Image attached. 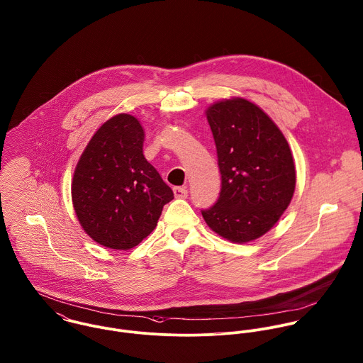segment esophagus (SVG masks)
Here are the masks:
<instances>
[{"label":"esophagus","instance_id":"1","mask_svg":"<svg viewBox=\"0 0 363 363\" xmlns=\"http://www.w3.org/2000/svg\"><path fill=\"white\" fill-rule=\"evenodd\" d=\"M174 195L177 199H185L188 196V191H186V188L177 186V188H174Z\"/></svg>","mask_w":363,"mask_h":363}]
</instances>
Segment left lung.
Here are the masks:
<instances>
[{
	"instance_id": "1",
	"label": "left lung",
	"mask_w": 363,
	"mask_h": 363,
	"mask_svg": "<svg viewBox=\"0 0 363 363\" xmlns=\"http://www.w3.org/2000/svg\"><path fill=\"white\" fill-rule=\"evenodd\" d=\"M213 133L221 191L202 216L230 242L245 244L268 233L288 209L296 188L289 143L254 102L231 96L205 111Z\"/></svg>"
}]
</instances>
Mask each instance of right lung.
<instances>
[{
    "mask_svg": "<svg viewBox=\"0 0 363 363\" xmlns=\"http://www.w3.org/2000/svg\"><path fill=\"white\" fill-rule=\"evenodd\" d=\"M138 118L118 113L94 133L74 169L72 201L82 230L99 245L130 250L155 228L174 199L143 154Z\"/></svg>",
    "mask_w": 363,
    "mask_h": 363,
    "instance_id": "add662e5",
    "label": "right lung"
}]
</instances>
